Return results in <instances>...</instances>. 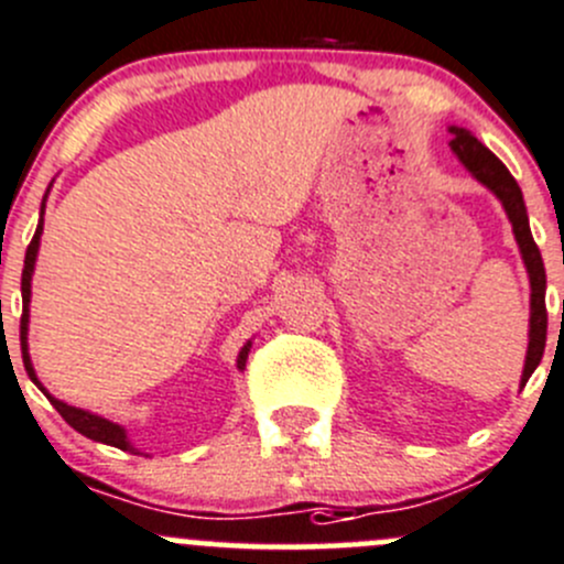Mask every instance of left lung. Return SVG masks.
<instances>
[{
    "mask_svg": "<svg viewBox=\"0 0 564 564\" xmlns=\"http://www.w3.org/2000/svg\"><path fill=\"white\" fill-rule=\"evenodd\" d=\"M452 151L457 154V160L468 167L477 182H482L496 198L505 206L507 217L512 223V231H516L518 248H521L523 264H527L529 283H532V319H529V349H527V364H523L521 386H527V380L532 377V371L538 369L540 358H543L545 349V330H549V314H545V267L540 248L534 245L532 231H529V217L527 206H523V195L518 182L512 178V173L501 165L499 156L494 151L485 149L477 137L466 129H457L452 126Z\"/></svg>",
    "mask_w": 564,
    "mask_h": 564,
    "instance_id": "obj_1",
    "label": "left lung"
}]
</instances>
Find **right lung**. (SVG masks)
<instances>
[{
    "mask_svg": "<svg viewBox=\"0 0 564 564\" xmlns=\"http://www.w3.org/2000/svg\"><path fill=\"white\" fill-rule=\"evenodd\" d=\"M41 234H43V212H41V223H37V228H35V237H32L30 248H26L24 270H21V300H24V314H21V358H24L26 375H30V380L35 382V386L41 388L43 393H46L48 402H52L54 408H57V413L63 415L65 421H68V424L76 430V433H82V435H85V438H90V441H98V444L118 446V449H123V452H134V446L129 444V438H126V430L120 427V424H112V421L101 419V415H93V413H87V410L70 408V404H65V402H59V399H54L52 393H48L46 388L41 386V380H37L35 369H32L30 352H26V325H30V294H32L30 281H32V270H35ZM248 352H250V341L245 344L242 352H239V358H237L239 369H245V364H248Z\"/></svg>",
    "mask_w": 564,
    "mask_h": 564,
    "instance_id": "right-lung-1",
    "label": "right lung"
}]
</instances>
